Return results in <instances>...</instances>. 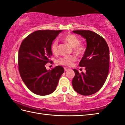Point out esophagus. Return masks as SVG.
Returning <instances> with one entry per match:
<instances>
[{"label":"esophagus","instance_id":"esophagus-1","mask_svg":"<svg viewBox=\"0 0 125 125\" xmlns=\"http://www.w3.org/2000/svg\"><path fill=\"white\" fill-rule=\"evenodd\" d=\"M64 71H68L69 70V68H66V67H64Z\"/></svg>","mask_w":125,"mask_h":125}]
</instances>
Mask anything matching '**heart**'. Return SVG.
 <instances>
[{
    "label": "heart",
    "mask_w": 125,
    "mask_h": 125,
    "mask_svg": "<svg viewBox=\"0 0 125 125\" xmlns=\"http://www.w3.org/2000/svg\"><path fill=\"white\" fill-rule=\"evenodd\" d=\"M64 41L73 48V52L78 56H82L84 54L85 51V47L83 45L80 43V40L77 36L73 34L68 35L64 37ZM51 50L52 53L56 54L58 53V41L56 40L52 42L51 46ZM76 60V58L73 56H68L61 58L58 60V63L65 66H71Z\"/></svg>",
    "instance_id": "heart-1"
}]
</instances>
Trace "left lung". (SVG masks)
<instances>
[{"instance_id":"obj_1","label":"left lung","mask_w":125,"mask_h":125,"mask_svg":"<svg viewBox=\"0 0 125 125\" xmlns=\"http://www.w3.org/2000/svg\"><path fill=\"white\" fill-rule=\"evenodd\" d=\"M73 32L86 39V48L79 66L85 67V73L74 69V90L83 95H90L100 89L106 80L109 71V48L103 37L89 30Z\"/></svg>"}]
</instances>
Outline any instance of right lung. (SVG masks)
I'll return each mask as SVG.
<instances>
[{"instance_id":"1","label":"right lung","mask_w":125,"mask_h":125,"mask_svg":"<svg viewBox=\"0 0 125 125\" xmlns=\"http://www.w3.org/2000/svg\"><path fill=\"white\" fill-rule=\"evenodd\" d=\"M62 30H39L23 40L18 54L19 70L30 90L39 95H47L56 90L64 68L58 65L47 70L45 65L52 56L51 46Z\"/></svg>"}]
</instances>
